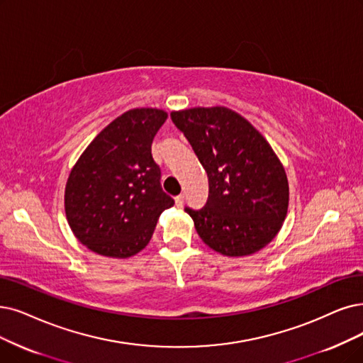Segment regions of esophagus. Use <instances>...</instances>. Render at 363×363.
<instances>
[{
	"instance_id": "1",
	"label": "esophagus",
	"mask_w": 363,
	"mask_h": 363,
	"mask_svg": "<svg viewBox=\"0 0 363 363\" xmlns=\"http://www.w3.org/2000/svg\"><path fill=\"white\" fill-rule=\"evenodd\" d=\"M183 199H184V196L183 195H177L176 198H174V201H176V207H183Z\"/></svg>"
}]
</instances>
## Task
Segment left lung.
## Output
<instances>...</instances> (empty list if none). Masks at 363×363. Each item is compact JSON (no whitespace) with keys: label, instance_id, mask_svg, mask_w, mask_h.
<instances>
[{"label":"left lung","instance_id":"obj_1","mask_svg":"<svg viewBox=\"0 0 363 363\" xmlns=\"http://www.w3.org/2000/svg\"><path fill=\"white\" fill-rule=\"evenodd\" d=\"M208 177L206 206L186 207L201 240L226 256L252 255L277 235L289 206L283 165L268 141L226 107L172 111Z\"/></svg>","mask_w":363,"mask_h":363}]
</instances>
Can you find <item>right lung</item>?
<instances>
[{
	"mask_svg": "<svg viewBox=\"0 0 363 363\" xmlns=\"http://www.w3.org/2000/svg\"><path fill=\"white\" fill-rule=\"evenodd\" d=\"M167 113L134 108L101 131L71 169L67 220L92 252L129 257L149 244L161 213L174 206L162 191L152 143Z\"/></svg>",
	"mask_w": 363,
	"mask_h": 363,
	"instance_id": "right-lung-1",
	"label": "right lung"
}]
</instances>
